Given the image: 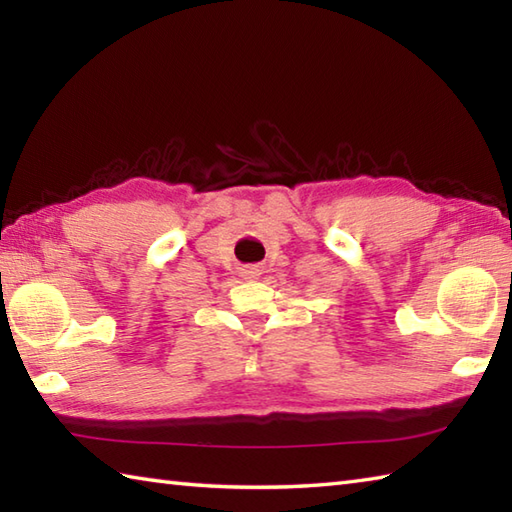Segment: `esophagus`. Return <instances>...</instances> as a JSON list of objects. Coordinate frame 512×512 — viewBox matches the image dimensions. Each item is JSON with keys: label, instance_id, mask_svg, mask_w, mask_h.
I'll list each match as a JSON object with an SVG mask.
<instances>
[{"label": "esophagus", "instance_id": "esophagus-1", "mask_svg": "<svg viewBox=\"0 0 512 512\" xmlns=\"http://www.w3.org/2000/svg\"><path fill=\"white\" fill-rule=\"evenodd\" d=\"M242 277H244V279H250V281L257 279V277H259V268H257V266H244V268H242Z\"/></svg>", "mask_w": 512, "mask_h": 512}]
</instances>
